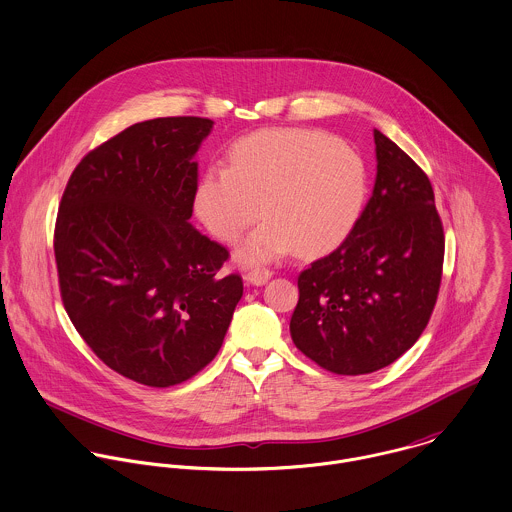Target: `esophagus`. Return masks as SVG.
I'll return each instance as SVG.
<instances>
[{"instance_id": "1", "label": "esophagus", "mask_w": 512, "mask_h": 512, "mask_svg": "<svg viewBox=\"0 0 512 512\" xmlns=\"http://www.w3.org/2000/svg\"><path fill=\"white\" fill-rule=\"evenodd\" d=\"M270 278H272V272L266 270V268H254V270H250V272L246 274V280H248L250 284H254V286H262V284H266Z\"/></svg>"}]
</instances>
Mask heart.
<instances>
[{
    "instance_id": "b5f03b06",
    "label": "heart",
    "mask_w": 512,
    "mask_h": 512,
    "mask_svg": "<svg viewBox=\"0 0 512 512\" xmlns=\"http://www.w3.org/2000/svg\"><path fill=\"white\" fill-rule=\"evenodd\" d=\"M363 157L333 136L307 128H270L234 142L226 165H209L195 191L199 219L222 242L244 240L240 258L268 262L297 250L317 256L337 248L365 209ZM263 209H259V205Z\"/></svg>"
}]
</instances>
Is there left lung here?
I'll return each instance as SVG.
<instances>
[{"mask_svg": "<svg viewBox=\"0 0 512 512\" xmlns=\"http://www.w3.org/2000/svg\"><path fill=\"white\" fill-rule=\"evenodd\" d=\"M376 181L353 232L297 276L295 347L335 374L392 365L438 301L445 236L424 169L374 130Z\"/></svg>", "mask_w": 512, "mask_h": 512, "instance_id": "8db88e82", "label": "left lung"}]
</instances>
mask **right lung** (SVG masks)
I'll return each instance as SVG.
<instances>
[{"instance_id": "add662e5", "label": "right lung", "mask_w": 512, "mask_h": 512, "mask_svg": "<svg viewBox=\"0 0 512 512\" xmlns=\"http://www.w3.org/2000/svg\"><path fill=\"white\" fill-rule=\"evenodd\" d=\"M213 120L155 118L88 151L55 222L63 305L92 353L114 372L167 388L219 353L242 278L230 252L197 228L193 155Z\"/></svg>"}]
</instances>
